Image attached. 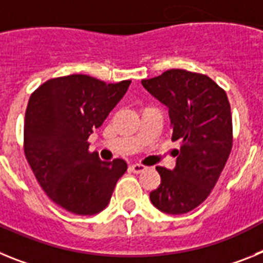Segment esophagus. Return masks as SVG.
Returning <instances> with one entry per match:
<instances>
[{"label":"esophagus","mask_w":263,"mask_h":263,"mask_svg":"<svg viewBox=\"0 0 263 263\" xmlns=\"http://www.w3.org/2000/svg\"><path fill=\"white\" fill-rule=\"evenodd\" d=\"M129 170H130V171H132V173H134V174H141V173H142V171H145L146 166H143V164L134 163V164H132V166L129 167Z\"/></svg>","instance_id":"obj_1"}]
</instances>
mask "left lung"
I'll list each match as a JSON object with an SVG mask.
<instances>
[{"instance_id":"1","label":"left lung","mask_w":263,"mask_h":263,"mask_svg":"<svg viewBox=\"0 0 263 263\" xmlns=\"http://www.w3.org/2000/svg\"><path fill=\"white\" fill-rule=\"evenodd\" d=\"M142 85L168 108L173 141H180L175 168L157 167L160 184L150 200L162 212L183 215L210 196L229 158L231 104L212 79L185 69H168Z\"/></svg>"}]
</instances>
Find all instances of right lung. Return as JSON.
I'll use <instances>...</instances> for the list:
<instances>
[{"mask_svg": "<svg viewBox=\"0 0 263 263\" xmlns=\"http://www.w3.org/2000/svg\"><path fill=\"white\" fill-rule=\"evenodd\" d=\"M88 75L50 79L31 93L25 115L23 150L36 180L53 203L73 215L92 216L110 201L127 164L104 162L88 138L103 125L129 88Z\"/></svg>", "mask_w": 263, "mask_h": 263, "instance_id": "1", "label": "right lung"}]
</instances>
